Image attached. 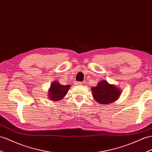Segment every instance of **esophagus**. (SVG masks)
Segmentation results:
<instances>
[{
	"label": "esophagus",
	"instance_id": "1",
	"mask_svg": "<svg viewBox=\"0 0 152 152\" xmlns=\"http://www.w3.org/2000/svg\"><path fill=\"white\" fill-rule=\"evenodd\" d=\"M82 82H81V81H76V83H75V84L76 85H82Z\"/></svg>",
	"mask_w": 152,
	"mask_h": 152
}]
</instances>
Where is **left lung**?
I'll list each match as a JSON object with an SVG mask.
<instances>
[{
	"mask_svg": "<svg viewBox=\"0 0 152 152\" xmlns=\"http://www.w3.org/2000/svg\"><path fill=\"white\" fill-rule=\"evenodd\" d=\"M92 96L97 102L102 104H107L114 102L119 98L121 92L119 89L113 85L103 80L92 87Z\"/></svg>",
	"mask_w": 152,
	"mask_h": 152,
	"instance_id": "left-lung-1",
	"label": "left lung"
}]
</instances>
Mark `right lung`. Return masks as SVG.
<instances>
[{
    "label": "right lung",
    "mask_w": 152,
    "mask_h": 152,
    "mask_svg": "<svg viewBox=\"0 0 152 152\" xmlns=\"http://www.w3.org/2000/svg\"><path fill=\"white\" fill-rule=\"evenodd\" d=\"M70 85H63L59 83L58 81L53 82L49 88V96L50 99L53 101H59L67 93Z\"/></svg>",
    "instance_id": "obj_1"
}]
</instances>
